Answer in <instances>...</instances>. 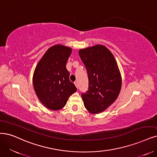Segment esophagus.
Instances as JSON below:
<instances>
[{"label":"esophagus","instance_id":"esophagus-1","mask_svg":"<svg viewBox=\"0 0 157 157\" xmlns=\"http://www.w3.org/2000/svg\"><path fill=\"white\" fill-rule=\"evenodd\" d=\"M74 84H75V86H76L77 88H78V83L77 82H74Z\"/></svg>","mask_w":157,"mask_h":157}]
</instances>
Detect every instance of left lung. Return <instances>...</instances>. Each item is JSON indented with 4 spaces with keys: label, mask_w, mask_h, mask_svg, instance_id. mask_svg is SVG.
<instances>
[{
    "label": "left lung",
    "mask_w": 157,
    "mask_h": 157,
    "mask_svg": "<svg viewBox=\"0 0 157 157\" xmlns=\"http://www.w3.org/2000/svg\"><path fill=\"white\" fill-rule=\"evenodd\" d=\"M79 55L89 79L88 90L82 94L84 105L91 113H100L117 100L120 92L117 63L110 50L100 44L81 49Z\"/></svg>",
    "instance_id": "left-lung-1"
}]
</instances>
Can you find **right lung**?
Segmentation results:
<instances>
[{"label":"right lung","instance_id":"1","mask_svg":"<svg viewBox=\"0 0 157 157\" xmlns=\"http://www.w3.org/2000/svg\"><path fill=\"white\" fill-rule=\"evenodd\" d=\"M72 52L67 46H52L35 69L33 84L35 92L43 105L56 111L65 107L70 96L77 90L69 79L66 64Z\"/></svg>","mask_w":157,"mask_h":157}]
</instances>
